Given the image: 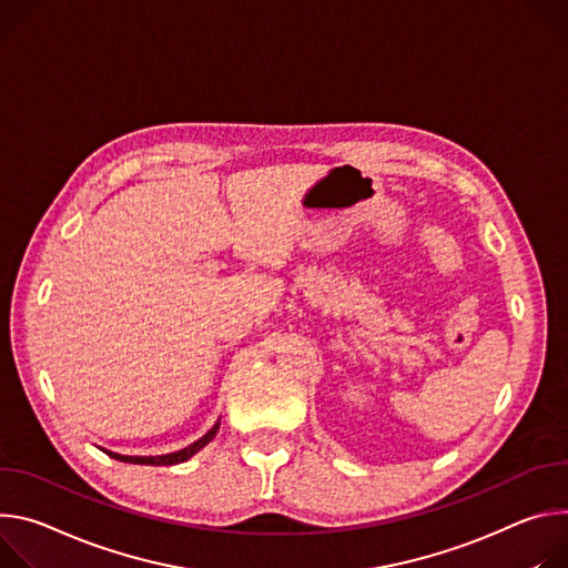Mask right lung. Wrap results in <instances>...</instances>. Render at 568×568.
<instances>
[{
  "label": "right lung",
  "instance_id": "add662e5",
  "mask_svg": "<svg viewBox=\"0 0 568 568\" xmlns=\"http://www.w3.org/2000/svg\"><path fill=\"white\" fill-rule=\"evenodd\" d=\"M216 430H219V422L201 437V439H196L194 445H189V447H184V449H180V452H175V454H166V456H121V454H112V452H105L110 458H114V460H121V463H133V465H178V463H184V460H189L192 458L194 454H199L207 443H212L214 439V435H216Z\"/></svg>",
  "mask_w": 568,
  "mask_h": 568
}]
</instances>
